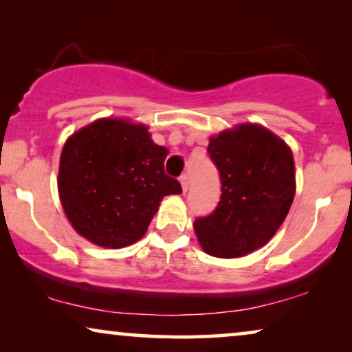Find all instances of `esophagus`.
I'll return each instance as SVG.
<instances>
[{
  "mask_svg": "<svg viewBox=\"0 0 352 352\" xmlns=\"http://www.w3.org/2000/svg\"><path fill=\"white\" fill-rule=\"evenodd\" d=\"M179 182H181V186H182V190L187 192V189H189V176L182 175V176L179 177Z\"/></svg>",
  "mask_w": 352,
  "mask_h": 352,
  "instance_id": "34e87169",
  "label": "esophagus"
}]
</instances>
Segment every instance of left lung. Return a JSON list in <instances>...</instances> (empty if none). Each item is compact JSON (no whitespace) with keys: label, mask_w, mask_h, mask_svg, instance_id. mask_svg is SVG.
<instances>
[{"label":"left lung","mask_w":352,"mask_h":352,"mask_svg":"<svg viewBox=\"0 0 352 352\" xmlns=\"http://www.w3.org/2000/svg\"><path fill=\"white\" fill-rule=\"evenodd\" d=\"M210 158L221 176L219 204L194 229L205 253L240 258L272 239L295 199L290 147L261 124L243 123L211 136Z\"/></svg>","instance_id":"8db88e82"}]
</instances>
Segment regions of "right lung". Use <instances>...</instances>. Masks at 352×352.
<instances>
[{
  "mask_svg": "<svg viewBox=\"0 0 352 352\" xmlns=\"http://www.w3.org/2000/svg\"><path fill=\"white\" fill-rule=\"evenodd\" d=\"M147 126L100 118L67 139L57 189L62 208L81 237L104 248L128 247L146 234L165 195L181 184L165 173L168 148Z\"/></svg>",
  "mask_w": 352,
  "mask_h": 352,
  "instance_id": "1",
  "label": "right lung"
}]
</instances>
